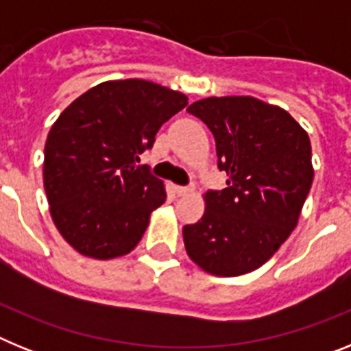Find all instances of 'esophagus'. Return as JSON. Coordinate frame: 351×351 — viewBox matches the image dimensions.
<instances>
[{
	"label": "esophagus",
	"instance_id": "1",
	"mask_svg": "<svg viewBox=\"0 0 351 351\" xmlns=\"http://www.w3.org/2000/svg\"><path fill=\"white\" fill-rule=\"evenodd\" d=\"M173 190H176V193H178L179 197H184V195L190 193L191 188H188V186H173Z\"/></svg>",
	"mask_w": 351,
	"mask_h": 351
}]
</instances>
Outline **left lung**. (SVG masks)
Wrapping results in <instances>:
<instances>
[{"instance_id": "obj_1", "label": "left lung", "mask_w": 351, "mask_h": 351, "mask_svg": "<svg viewBox=\"0 0 351 351\" xmlns=\"http://www.w3.org/2000/svg\"><path fill=\"white\" fill-rule=\"evenodd\" d=\"M213 132L225 190L206 193V213L182 228L186 253L214 276L267 262L297 226L313 184L311 142L287 110L253 96H210L188 107Z\"/></svg>"}]
</instances>
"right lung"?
Here are the masks:
<instances>
[{
	"instance_id": "add662e5",
	"label": "right lung",
	"mask_w": 351,
	"mask_h": 351,
	"mask_svg": "<svg viewBox=\"0 0 351 351\" xmlns=\"http://www.w3.org/2000/svg\"><path fill=\"white\" fill-rule=\"evenodd\" d=\"M188 105V96L141 79L101 82L58 117L43 160L51 216L80 255L123 256L137 246L149 216L165 202L163 181L138 154L158 130Z\"/></svg>"
}]
</instances>
